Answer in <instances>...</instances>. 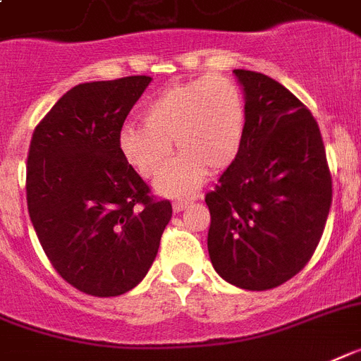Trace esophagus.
<instances>
[{"mask_svg":"<svg viewBox=\"0 0 361 361\" xmlns=\"http://www.w3.org/2000/svg\"><path fill=\"white\" fill-rule=\"evenodd\" d=\"M188 204H190V201H175L173 202V210H175V212H183Z\"/></svg>","mask_w":361,"mask_h":361,"instance_id":"34e87169","label":"esophagus"}]
</instances>
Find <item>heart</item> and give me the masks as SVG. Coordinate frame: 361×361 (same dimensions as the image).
Returning a JSON list of instances; mask_svg holds the SVG:
<instances>
[{"label": "heart", "mask_w": 361, "mask_h": 361, "mask_svg": "<svg viewBox=\"0 0 361 361\" xmlns=\"http://www.w3.org/2000/svg\"><path fill=\"white\" fill-rule=\"evenodd\" d=\"M140 123H127L118 145L130 168L144 178L159 177L171 153L178 154L157 190L168 197H186L207 171L228 168L245 133V99L228 77L207 75L160 92L142 110Z\"/></svg>", "instance_id": "obj_1"}]
</instances>
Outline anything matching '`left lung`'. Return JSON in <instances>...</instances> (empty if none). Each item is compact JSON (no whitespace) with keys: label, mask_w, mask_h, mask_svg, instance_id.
<instances>
[{"label":"left lung","mask_w":361,"mask_h":361,"mask_svg":"<svg viewBox=\"0 0 361 361\" xmlns=\"http://www.w3.org/2000/svg\"><path fill=\"white\" fill-rule=\"evenodd\" d=\"M245 94L236 160L207 193L208 255L241 290L284 284L314 255L332 202V177L314 116L275 79L234 70Z\"/></svg>","instance_id":"1"}]
</instances>
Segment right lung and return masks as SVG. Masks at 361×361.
<instances>
[{"instance_id":"right-lung-1","label":"right lung","mask_w":361,"mask_h":361,"mask_svg":"<svg viewBox=\"0 0 361 361\" xmlns=\"http://www.w3.org/2000/svg\"><path fill=\"white\" fill-rule=\"evenodd\" d=\"M147 75L73 86L32 133L27 208L56 273L94 297L138 286L157 258L171 202L157 201L118 134Z\"/></svg>"}]
</instances>
